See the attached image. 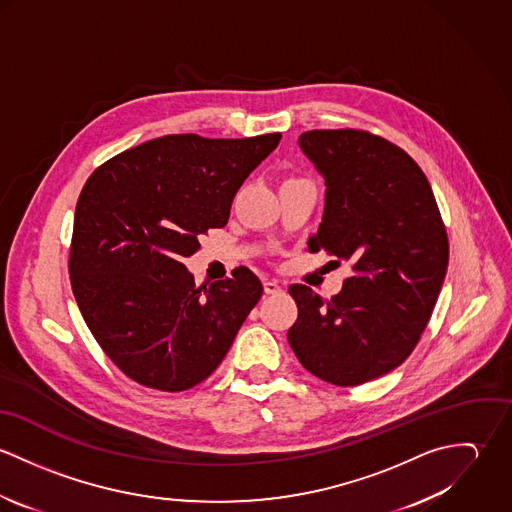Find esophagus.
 <instances>
[{
    "label": "esophagus",
    "instance_id": "obj_1",
    "mask_svg": "<svg viewBox=\"0 0 512 512\" xmlns=\"http://www.w3.org/2000/svg\"><path fill=\"white\" fill-rule=\"evenodd\" d=\"M264 292L268 295H276V293H282V286L276 280H266L264 282Z\"/></svg>",
    "mask_w": 512,
    "mask_h": 512
}]
</instances>
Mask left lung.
<instances>
[{
    "mask_svg": "<svg viewBox=\"0 0 512 512\" xmlns=\"http://www.w3.org/2000/svg\"><path fill=\"white\" fill-rule=\"evenodd\" d=\"M299 147L325 177V213L309 250L353 276L331 299L292 284L288 341L299 363L335 386H359L402 365L426 329L447 272L449 242L418 163L365 130H309Z\"/></svg>",
    "mask_w": 512,
    "mask_h": 512,
    "instance_id": "1",
    "label": "left lung"
}]
</instances>
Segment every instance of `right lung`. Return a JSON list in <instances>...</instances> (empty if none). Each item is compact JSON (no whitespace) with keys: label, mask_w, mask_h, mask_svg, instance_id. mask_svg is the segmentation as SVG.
Returning a JSON list of instances; mask_svg holds the SVG:
<instances>
[{"label":"right lung","mask_w":512,"mask_h":512,"mask_svg":"<svg viewBox=\"0 0 512 512\" xmlns=\"http://www.w3.org/2000/svg\"><path fill=\"white\" fill-rule=\"evenodd\" d=\"M280 140L163 136L114 155L84 183L69 252L74 299L134 382L163 392L203 382L260 301L262 282L248 268L207 288L183 260L226 224L234 195Z\"/></svg>","instance_id":"1"}]
</instances>
